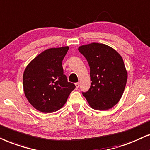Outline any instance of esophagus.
Segmentation results:
<instances>
[{
    "instance_id": "1",
    "label": "esophagus",
    "mask_w": 150,
    "mask_h": 150,
    "mask_svg": "<svg viewBox=\"0 0 150 150\" xmlns=\"http://www.w3.org/2000/svg\"><path fill=\"white\" fill-rule=\"evenodd\" d=\"M75 88L78 89V88H79V83H78V82L75 83Z\"/></svg>"
}]
</instances>
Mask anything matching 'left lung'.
I'll list each match as a JSON object with an SVG mask.
<instances>
[{
    "label": "left lung",
    "instance_id": "1",
    "mask_svg": "<svg viewBox=\"0 0 150 150\" xmlns=\"http://www.w3.org/2000/svg\"><path fill=\"white\" fill-rule=\"evenodd\" d=\"M78 50L87 59L92 81L83 95L92 108L110 109L120 100L126 85L127 73L122 57L104 44L93 42L80 46Z\"/></svg>",
    "mask_w": 150,
    "mask_h": 150
}]
</instances>
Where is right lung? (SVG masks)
I'll return each mask as SVG.
<instances>
[{"label": "right lung", "mask_w": 150, "mask_h": 150, "mask_svg": "<svg viewBox=\"0 0 150 150\" xmlns=\"http://www.w3.org/2000/svg\"><path fill=\"white\" fill-rule=\"evenodd\" d=\"M69 49L63 47L45 50L24 71L25 95L32 106L42 112H54L62 108L75 88L74 83L68 81L62 67Z\"/></svg>", "instance_id": "add662e5"}]
</instances>
